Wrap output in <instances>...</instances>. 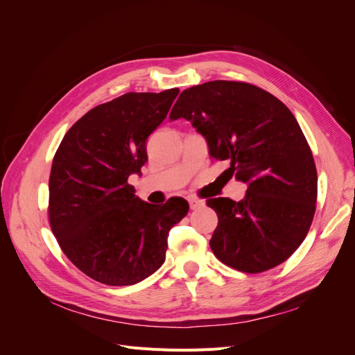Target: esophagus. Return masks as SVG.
<instances>
[{"label": "esophagus", "mask_w": 355, "mask_h": 355, "mask_svg": "<svg viewBox=\"0 0 355 355\" xmlns=\"http://www.w3.org/2000/svg\"><path fill=\"white\" fill-rule=\"evenodd\" d=\"M188 202H189L191 210H197L198 207H201L202 204H204L202 200H198V198H194V197H189V198H188Z\"/></svg>", "instance_id": "1"}]
</instances>
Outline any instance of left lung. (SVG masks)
Masks as SVG:
<instances>
[{"label": "left lung", "mask_w": 355, "mask_h": 355, "mask_svg": "<svg viewBox=\"0 0 355 355\" xmlns=\"http://www.w3.org/2000/svg\"><path fill=\"white\" fill-rule=\"evenodd\" d=\"M170 120L185 118L247 184L241 201L210 198L218 214L210 247L249 274L283 263L302 244L317 202L313 153L295 115L275 96L240 81H209L180 93Z\"/></svg>", "instance_id": "1"}]
</instances>
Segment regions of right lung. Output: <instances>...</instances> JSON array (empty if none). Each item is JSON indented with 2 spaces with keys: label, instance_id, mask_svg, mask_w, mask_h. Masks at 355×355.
<instances>
[{
  "label": "right lung",
  "instance_id": "right-lung-1",
  "mask_svg": "<svg viewBox=\"0 0 355 355\" xmlns=\"http://www.w3.org/2000/svg\"><path fill=\"white\" fill-rule=\"evenodd\" d=\"M178 93H125L98 105L69 128L53 158L51 231L68 259L96 282L132 286L154 274L164 263L168 231L187 216V200L155 206L127 182L146 163V139Z\"/></svg>",
  "mask_w": 355,
  "mask_h": 355
}]
</instances>
